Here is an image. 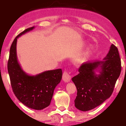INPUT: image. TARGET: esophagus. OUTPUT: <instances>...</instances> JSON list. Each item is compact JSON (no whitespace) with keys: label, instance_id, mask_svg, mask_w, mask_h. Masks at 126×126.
<instances>
[{"label":"esophagus","instance_id":"obj_1","mask_svg":"<svg viewBox=\"0 0 126 126\" xmlns=\"http://www.w3.org/2000/svg\"><path fill=\"white\" fill-rule=\"evenodd\" d=\"M71 76L69 75V73H68L67 72L65 71L63 74V80L65 82H69L70 80H71Z\"/></svg>","mask_w":126,"mask_h":126}]
</instances>
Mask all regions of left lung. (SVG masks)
I'll list each match as a JSON object with an SVG mask.
<instances>
[{"instance_id":"1","label":"left lung","mask_w":126,"mask_h":126,"mask_svg":"<svg viewBox=\"0 0 126 126\" xmlns=\"http://www.w3.org/2000/svg\"><path fill=\"white\" fill-rule=\"evenodd\" d=\"M78 72L72 79L77 89L74 104L79 110L88 111L101 105L112 95L121 72L118 49L112 44L103 61L83 63Z\"/></svg>"}]
</instances>
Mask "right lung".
<instances>
[{"mask_svg":"<svg viewBox=\"0 0 126 126\" xmlns=\"http://www.w3.org/2000/svg\"><path fill=\"white\" fill-rule=\"evenodd\" d=\"M34 28L24 30L13 40L10 49L8 71L13 91L19 101L32 109L41 110L49 106L54 89L62 79V70H50L31 76L21 68L16 54L17 39Z\"/></svg>","mask_w":126,"mask_h":126,"instance_id":"obj_1","label":"right lung"}]
</instances>
